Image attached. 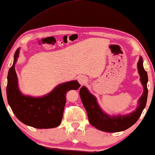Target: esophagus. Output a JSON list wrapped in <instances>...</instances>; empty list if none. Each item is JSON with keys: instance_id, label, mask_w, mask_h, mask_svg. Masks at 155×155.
<instances>
[{"instance_id": "esophagus-1", "label": "esophagus", "mask_w": 155, "mask_h": 155, "mask_svg": "<svg viewBox=\"0 0 155 155\" xmlns=\"http://www.w3.org/2000/svg\"><path fill=\"white\" fill-rule=\"evenodd\" d=\"M78 82H80V84H81V85H83V84H86L87 82V79L84 76H82V75L79 76L78 78Z\"/></svg>"}]
</instances>
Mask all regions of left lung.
<instances>
[{"instance_id":"8db88e82","label":"left lung","mask_w":155,"mask_h":155,"mask_svg":"<svg viewBox=\"0 0 155 155\" xmlns=\"http://www.w3.org/2000/svg\"><path fill=\"white\" fill-rule=\"evenodd\" d=\"M137 68L144 91L138 101V107L134 111L127 115H107L100 109L95 97L89 92L87 89L84 86L80 88V98L87 113L89 121L92 126L104 132L115 133L126 130L137 122L146 106L148 94L147 73L144 69L143 58L141 56L137 63Z\"/></svg>"}]
</instances>
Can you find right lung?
<instances>
[{"mask_svg":"<svg viewBox=\"0 0 155 155\" xmlns=\"http://www.w3.org/2000/svg\"><path fill=\"white\" fill-rule=\"evenodd\" d=\"M19 56V48L14 55L13 64L8 74L7 98L10 107L17 118L27 126L36 128H56L61 124L66 102L67 92L80 87L76 80L65 82L51 92L42 97L25 96L18 88L15 65Z\"/></svg>","mask_w":155,"mask_h":155,"instance_id":"1","label":"right lung"}]
</instances>
